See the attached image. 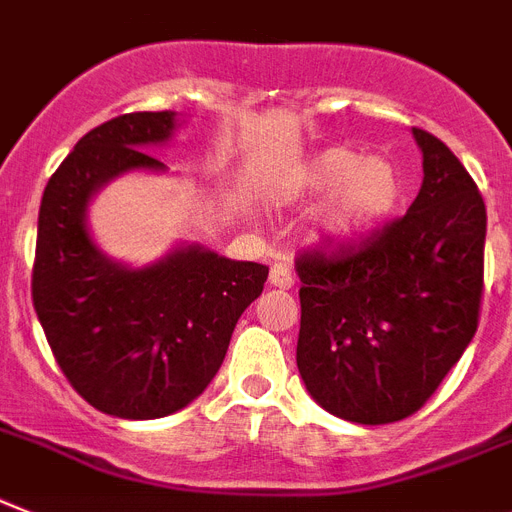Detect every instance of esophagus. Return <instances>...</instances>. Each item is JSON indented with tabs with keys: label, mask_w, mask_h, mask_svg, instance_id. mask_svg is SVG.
Here are the masks:
<instances>
[{
	"label": "esophagus",
	"mask_w": 512,
	"mask_h": 512,
	"mask_svg": "<svg viewBox=\"0 0 512 512\" xmlns=\"http://www.w3.org/2000/svg\"><path fill=\"white\" fill-rule=\"evenodd\" d=\"M270 283H273L276 289H291V286H294V276H291L289 265H270Z\"/></svg>",
	"instance_id": "34e87169"
}]
</instances>
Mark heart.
Returning <instances> with one entry per match:
<instances>
[{
	"instance_id": "1",
	"label": "heart",
	"mask_w": 512,
	"mask_h": 512,
	"mask_svg": "<svg viewBox=\"0 0 512 512\" xmlns=\"http://www.w3.org/2000/svg\"><path fill=\"white\" fill-rule=\"evenodd\" d=\"M401 174L388 158L351 148H328L309 158L283 182L286 200L333 195L322 231L330 239H356L380 226L401 203Z\"/></svg>"
}]
</instances>
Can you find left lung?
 Here are the masks:
<instances>
[{
	"instance_id": "8db88e82",
	"label": "left lung",
	"mask_w": 512,
	"mask_h": 512,
	"mask_svg": "<svg viewBox=\"0 0 512 512\" xmlns=\"http://www.w3.org/2000/svg\"><path fill=\"white\" fill-rule=\"evenodd\" d=\"M422 190L406 216L336 252H302L296 367L309 395L346 422L419 411L479 325L487 208L463 163L414 127Z\"/></svg>"
}]
</instances>
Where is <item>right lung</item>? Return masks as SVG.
<instances>
[{"instance_id":"obj_1","label":"right lung","mask_w":512,"mask_h":512,"mask_svg":"<svg viewBox=\"0 0 512 512\" xmlns=\"http://www.w3.org/2000/svg\"><path fill=\"white\" fill-rule=\"evenodd\" d=\"M174 111H135L80 137L41 197L33 307L72 388L119 419L184 409L216 377L236 320L263 294L268 268L179 247L145 268L109 260L85 226L90 197L127 171H163L148 153Z\"/></svg>"}]
</instances>
